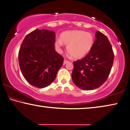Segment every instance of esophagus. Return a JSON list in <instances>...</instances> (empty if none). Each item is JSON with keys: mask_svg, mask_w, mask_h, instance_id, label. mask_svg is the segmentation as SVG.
Returning a JSON list of instances; mask_svg holds the SVG:
<instances>
[{"mask_svg": "<svg viewBox=\"0 0 130 130\" xmlns=\"http://www.w3.org/2000/svg\"><path fill=\"white\" fill-rule=\"evenodd\" d=\"M69 62V61H68V60L65 59L64 61H63V65H65V64H66V63H68Z\"/></svg>", "mask_w": 130, "mask_h": 130, "instance_id": "esophagus-1", "label": "esophagus"}]
</instances>
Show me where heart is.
<instances>
[{
    "instance_id": "heart-1",
    "label": "heart",
    "mask_w": 130,
    "mask_h": 130,
    "mask_svg": "<svg viewBox=\"0 0 130 130\" xmlns=\"http://www.w3.org/2000/svg\"><path fill=\"white\" fill-rule=\"evenodd\" d=\"M94 43V37L92 33L82 30L67 31L61 34L60 38L56 40L55 45L61 51L63 44L67 45V51L76 59H80L87 55Z\"/></svg>"
}]
</instances>
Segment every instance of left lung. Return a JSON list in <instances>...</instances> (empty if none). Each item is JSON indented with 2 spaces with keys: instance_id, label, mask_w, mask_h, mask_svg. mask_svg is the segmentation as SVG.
Instances as JSON below:
<instances>
[{
  "instance_id": "8db88e82",
  "label": "left lung",
  "mask_w": 130,
  "mask_h": 130,
  "mask_svg": "<svg viewBox=\"0 0 130 130\" xmlns=\"http://www.w3.org/2000/svg\"><path fill=\"white\" fill-rule=\"evenodd\" d=\"M89 53L80 60L73 62L72 78L75 85L83 90L99 88L108 78L115 55L112 46L105 35L99 31Z\"/></svg>"
}]
</instances>
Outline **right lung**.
Returning <instances> with one entry per match:
<instances>
[{
  "instance_id": "obj_1",
  "label": "right lung",
  "mask_w": 130,
  "mask_h": 130,
  "mask_svg": "<svg viewBox=\"0 0 130 130\" xmlns=\"http://www.w3.org/2000/svg\"><path fill=\"white\" fill-rule=\"evenodd\" d=\"M53 31L37 28L27 35L19 52V62L23 76L32 86L44 88L55 80L63 65V57L55 50Z\"/></svg>"
}]
</instances>
